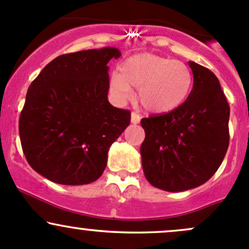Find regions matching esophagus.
<instances>
[{
	"instance_id": "1",
	"label": "esophagus",
	"mask_w": 249,
	"mask_h": 249,
	"mask_svg": "<svg viewBox=\"0 0 249 249\" xmlns=\"http://www.w3.org/2000/svg\"><path fill=\"white\" fill-rule=\"evenodd\" d=\"M140 120H141L140 114H137L136 112H132L131 113V123H132V124H139Z\"/></svg>"
}]
</instances>
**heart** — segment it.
I'll list each match as a JSON object with an SVG mask.
<instances>
[{
    "mask_svg": "<svg viewBox=\"0 0 249 249\" xmlns=\"http://www.w3.org/2000/svg\"><path fill=\"white\" fill-rule=\"evenodd\" d=\"M193 74L183 62L157 54H136L127 57L109 78V90L115 100L125 102L139 88V100L152 113H167L187 100Z\"/></svg>",
    "mask_w": 249,
    "mask_h": 249,
    "instance_id": "b5f03b06",
    "label": "heart"
}]
</instances>
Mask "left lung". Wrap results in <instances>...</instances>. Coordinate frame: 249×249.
I'll return each mask as SVG.
<instances>
[{
    "instance_id": "8db88e82",
    "label": "left lung",
    "mask_w": 249,
    "mask_h": 249,
    "mask_svg": "<svg viewBox=\"0 0 249 249\" xmlns=\"http://www.w3.org/2000/svg\"><path fill=\"white\" fill-rule=\"evenodd\" d=\"M194 84L178 108L143 118L141 144L148 182L166 192H184L207 182L229 147L230 107L213 72L189 61Z\"/></svg>"
}]
</instances>
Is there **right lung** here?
Masks as SVG:
<instances>
[{
  "mask_svg": "<svg viewBox=\"0 0 249 249\" xmlns=\"http://www.w3.org/2000/svg\"><path fill=\"white\" fill-rule=\"evenodd\" d=\"M105 47L55 57L31 83L19 118L22 152L30 166L52 182L89 184L106 169L112 143L131 113L108 102L109 60Z\"/></svg>",
  "mask_w": 249,
  "mask_h": 249,
  "instance_id": "right-lung-1",
  "label": "right lung"
}]
</instances>
